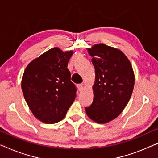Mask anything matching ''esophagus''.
Here are the masks:
<instances>
[{
	"label": "esophagus",
	"mask_w": 158,
	"mask_h": 158,
	"mask_svg": "<svg viewBox=\"0 0 158 158\" xmlns=\"http://www.w3.org/2000/svg\"><path fill=\"white\" fill-rule=\"evenodd\" d=\"M77 88H78L79 91H81L82 89H84V84H77Z\"/></svg>",
	"instance_id": "obj_1"
}]
</instances>
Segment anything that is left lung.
<instances>
[{
  "instance_id": "1",
  "label": "left lung",
  "mask_w": 158,
  "mask_h": 158,
  "mask_svg": "<svg viewBox=\"0 0 158 158\" xmlns=\"http://www.w3.org/2000/svg\"><path fill=\"white\" fill-rule=\"evenodd\" d=\"M93 56L96 81L94 101L86 113L91 120L105 123L121 114L133 93L135 78L128 58L118 49L104 44L88 49Z\"/></svg>"
}]
</instances>
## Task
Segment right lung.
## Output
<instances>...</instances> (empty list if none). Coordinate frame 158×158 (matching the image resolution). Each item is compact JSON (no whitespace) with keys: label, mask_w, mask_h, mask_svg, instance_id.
<instances>
[{"label":"right lung","mask_w":158,"mask_h":158,"mask_svg":"<svg viewBox=\"0 0 158 158\" xmlns=\"http://www.w3.org/2000/svg\"><path fill=\"white\" fill-rule=\"evenodd\" d=\"M72 53L57 48L49 49L30 62L23 74L25 99L34 116L45 123L64 118L77 96L67 68Z\"/></svg>","instance_id":"right-lung-1"}]
</instances>
